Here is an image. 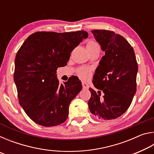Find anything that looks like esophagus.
I'll list each match as a JSON object with an SVG mask.
<instances>
[{
    "mask_svg": "<svg viewBox=\"0 0 154 154\" xmlns=\"http://www.w3.org/2000/svg\"><path fill=\"white\" fill-rule=\"evenodd\" d=\"M82 87H83V89H88V88H89V85H88V84L87 83H85V82H82Z\"/></svg>",
    "mask_w": 154,
    "mask_h": 154,
    "instance_id": "esophagus-1",
    "label": "esophagus"
}]
</instances>
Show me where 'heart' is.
I'll use <instances>...</instances> for the list:
<instances>
[{
	"mask_svg": "<svg viewBox=\"0 0 154 154\" xmlns=\"http://www.w3.org/2000/svg\"><path fill=\"white\" fill-rule=\"evenodd\" d=\"M95 45H97V44H96L95 42H94V41H89V42L87 43L86 47L87 48H89V47H93ZM77 72H78V75H79V76L82 78V79H86L90 77L91 69H89V68H86V67L82 68V69L78 70Z\"/></svg>",
	"mask_w": 154,
	"mask_h": 154,
	"instance_id": "b5f03b06",
	"label": "heart"
}]
</instances>
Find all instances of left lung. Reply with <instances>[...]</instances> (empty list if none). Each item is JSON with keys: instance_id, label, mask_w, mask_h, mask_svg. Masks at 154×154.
<instances>
[{"instance_id": "8db88e82", "label": "left lung", "mask_w": 154, "mask_h": 154, "mask_svg": "<svg viewBox=\"0 0 154 154\" xmlns=\"http://www.w3.org/2000/svg\"><path fill=\"white\" fill-rule=\"evenodd\" d=\"M105 51L93 77V84L100 91L90 88L88 106L100 119L119 118L129 108L137 91L138 65L134 51L123 36L113 31H91ZM103 92L101 97L100 91Z\"/></svg>"}]
</instances>
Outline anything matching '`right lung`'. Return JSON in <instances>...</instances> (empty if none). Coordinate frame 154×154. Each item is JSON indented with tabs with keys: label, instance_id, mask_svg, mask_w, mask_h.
<instances>
[{
	"label": "right lung",
	"instance_id": "1",
	"mask_svg": "<svg viewBox=\"0 0 154 154\" xmlns=\"http://www.w3.org/2000/svg\"><path fill=\"white\" fill-rule=\"evenodd\" d=\"M88 36L83 30L36 32L19 49L15 59L14 82L20 105L35 123L49 127L66 121L70 103L82 85L77 78L60 84L56 70L66 66L72 51Z\"/></svg>",
	"mask_w": 154,
	"mask_h": 154
}]
</instances>
